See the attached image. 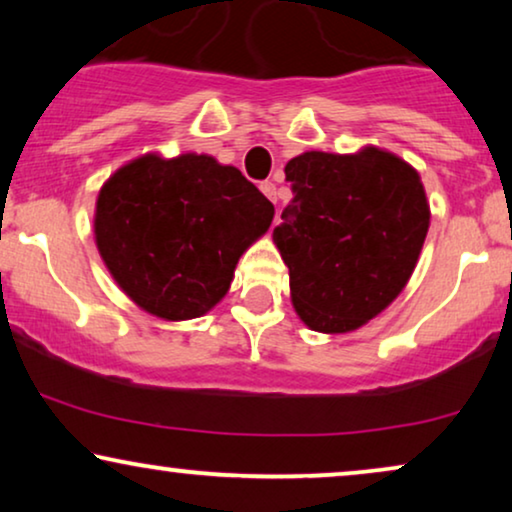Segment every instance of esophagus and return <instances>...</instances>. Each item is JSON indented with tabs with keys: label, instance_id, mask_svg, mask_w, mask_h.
I'll use <instances>...</instances> for the list:
<instances>
[{
	"label": "esophagus",
	"instance_id": "esophagus-1",
	"mask_svg": "<svg viewBox=\"0 0 512 512\" xmlns=\"http://www.w3.org/2000/svg\"><path fill=\"white\" fill-rule=\"evenodd\" d=\"M261 191H263L265 198L272 200V202H277V186L272 184V181H263V184H261Z\"/></svg>",
	"mask_w": 512,
	"mask_h": 512
}]
</instances>
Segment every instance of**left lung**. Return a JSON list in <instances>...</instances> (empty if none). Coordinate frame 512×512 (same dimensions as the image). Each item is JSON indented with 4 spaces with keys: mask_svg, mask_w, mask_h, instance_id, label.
I'll list each match as a JSON object with an SVG mask.
<instances>
[{
    "mask_svg": "<svg viewBox=\"0 0 512 512\" xmlns=\"http://www.w3.org/2000/svg\"><path fill=\"white\" fill-rule=\"evenodd\" d=\"M293 200L272 233L312 331L347 333L405 289L429 230L422 179L394 153L307 151L284 167Z\"/></svg>",
    "mask_w": 512,
    "mask_h": 512,
    "instance_id": "1",
    "label": "left lung"
}]
</instances>
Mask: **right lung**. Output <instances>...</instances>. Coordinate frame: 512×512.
<instances>
[{
  "label": "right lung",
  "instance_id": "1",
  "mask_svg": "<svg viewBox=\"0 0 512 512\" xmlns=\"http://www.w3.org/2000/svg\"><path fill=\"white\" fill-rule=\"evenodd\" d=\"M272 216V202L237 167L198 153H146L102 186L95 242L142 310L184 321L226 296L237 261Z\"/></svg>",
  "mask_w": 512,
  "mask_h": 512
}]
</instances>
